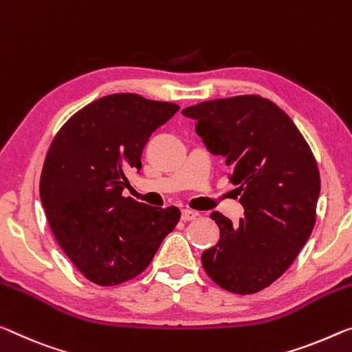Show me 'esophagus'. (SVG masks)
<instances>
[{
    "label": "esophagus",
    "mask_w": 352,
    "mask_h": 352,
    "mask_svg": "<svg viewBox=\"0 0 352 352\" xmlns=\"http://www.w3.org/2000/svg\"><path fill=\"white\" fill-rule=\"evenodd\" d=\"M181 219L184 221H192V220L197 219V212H193V210H188V209H182Z\"/></svg>",
    "instance_id": "34e87169"
}]
</instances>
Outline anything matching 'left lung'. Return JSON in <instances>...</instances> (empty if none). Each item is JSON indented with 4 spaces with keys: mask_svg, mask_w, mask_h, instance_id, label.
<instances>
[{
    "mask_svg": "<svg viewBox=\"0 0 352 352\" xmlns=\"http://www.w3.org/2000/svg\"><path fill=\"white\" fill-rule=\"evenodd\" d=\"M182 115L197 120L210 153L226 157L244 206L234 226L210 214L220 239L203 252V267L220 288L255 294L282 277L311 234L321 190L315 155L291 118L261 96L206 100Z\"/></svg>",
    "mask_w": 352,
    "mask_h": 352,
    "instance_id": "1",
    "label": "left lung"
}]
</instances>
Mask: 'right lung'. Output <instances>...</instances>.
Listing matches in <instances>:
<instances>
[{"label":"right lung","mask_w":352,"mask_h":352,"mask_svg":"<svg viewBox=\"0 0 352 352\" xmlns=\"http://www.w3.org/2000/svg\"><path fill=\"white\" fill-rule=\"evenodd\" d=\"M179 107L138 94H111L69 118L47 151L39 193L59 247L89 282L115 286L153 261L181 210L122 197L126 173L142 170L155 129Z\"/></svg>","instance_id":"right-lung-1"}]
</instances>
